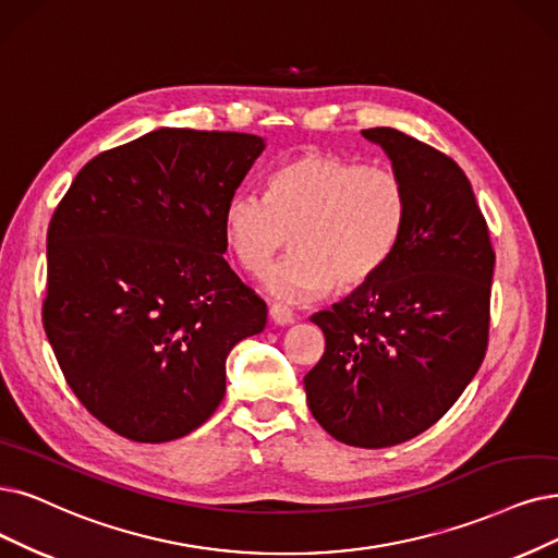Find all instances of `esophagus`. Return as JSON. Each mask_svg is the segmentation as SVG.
Instances as JSON below:
<instances>
[{
	"label": "esophagus",
	"instance_id": "obj_1",
	"mask_svg": "<svg viewBox=\"0 0 558 558\" xmlns=\"http://www.w3.org/2000/svg\"><path fill=\"white\" fill-rule=\"evenodd\" d=\"M270 320L275 325H291V323H295V314L288 306L275 302V304H270Z\"/></svg>",
	"mask_w": 558,
	"mask_h": 558
}]
</instances>
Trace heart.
Returning <instances> with one entry per match:
<instances>
[{"instance_id": "b5f03b06", "label": "heart", "mask_w": 558, "mask_h": 558, "mask_svg": "<svg viewBox=\"0 0 558 558\" xmlns=\"http://www.w3.org/2000/svg\"><path fill=\"white\" fill-rule=\"evenodd\" d=\"M408 227V190L387 167L306 153L270 175L267 196L238 192L225 208L227 242L242 270L260 275L291 240L295 252L272 265L265 288L286 302L356 288L380 275Z\"/></svg>"}]
</instances>
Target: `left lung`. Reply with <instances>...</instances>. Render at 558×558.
Returning a JSON list of instances; mask_svg holds the SVG:
<instances>
[{
    "instance_id": "left-lung-1",
    "label": "left lung",
    "mask_w": 558,
    "mask_h": 558,
    "mask_svg": "<svg viewBox=\"0 0 558 558\" xmlns=\"http://www.w3.org/2000/svg\"><path fill=\"white\" fill-rule=\"evenodd\" d=\"M380 144L408 190V227L380 275L311 316L325 333L304 375L311 414L348 447L385 449L428 430L483 364L495 252L464 171L393 128Z\"/></svg>"
}]
</instances>
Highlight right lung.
Listing matches in <instances>:
<instances>
[{
    "mask_svg": "<svg viewBox=\"0 0 558 558\" xmlns=\"http://www.w3.org/2000/svg\"><path fill=\"white\" fill-rule=\"evenodd\" d=\"M263 148L244 132L153 130L86 162L52 215L43 327L80 403L132 441L208 421L229 352L265 327L225 258V208Z\"/></svg>",
    "mask_w": 558,
    "mask_h": 558,
    "instance_id": "1",
    "label": "right lung"
}]
</instances>
